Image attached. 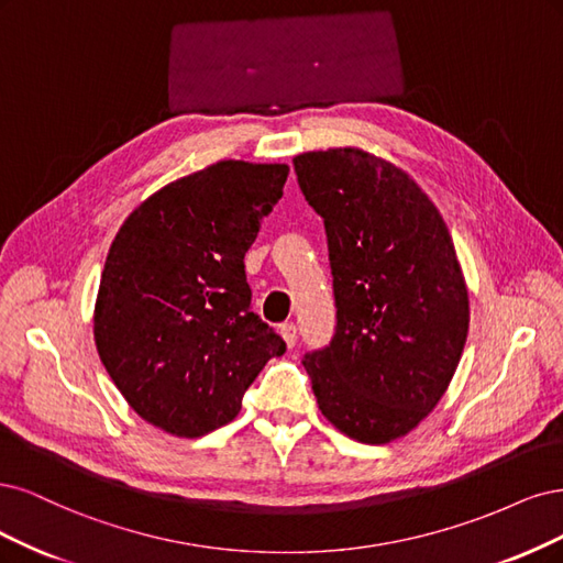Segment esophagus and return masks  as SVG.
<instances>
[{
  "instance_id": "34e87169",
  "label": "esophagus",
  "mask_w": 563,
  "mask_h": 563,
  "mask_svg": "<svg viewBox=\"0 0 563 563\" xmlns=\"http://www.w3.org/2000/svg\"><path fill=\"white\" fill-rule=\"evenodd\" d=\"M280 336L285 339L287 349H295V343H297V328H295V322L280 324Z\"/></svg>"
}]
</instances>
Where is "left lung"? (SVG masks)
<instances>
[{
    "instance_id": "1",
    "label": "left lung",
    "mask_w": 563,
    "mask_h": 563,
    "mask_svg": "<svg viewBox=\"0 0 563 563\" xmlns=\"http://www.w3.org/2000/svg\"><path fill=\"white\" fill-rule=\"evenodd\" d=\"M328 231L336 334L308 353L318 407L339 432L388 444L446 393L470 324L467 285L440 210L395 163L360 147L295 156Z\"/></svg>"
}]
</instances>
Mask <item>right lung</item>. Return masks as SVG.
I'll list each match as a JSON object with an SVG mask.
<instances>
[{
  "mask_svg": "<svg viewBox=\"0 0 563 563\" xmlns=\"http://www.w3.org/2000/svg\"><path fill=\"white\" fill-rule=\"evenodd\" d=\"M285 163L217 161L142 201L117 231L93 311L107 374L144 421L203 438L285 341L250 311L245 252L280 196Z\"/></svg>",
  "mask_w": 563,
  "mask_h": 563,
  "instance_id": "1",
  "label": "right lung"
}]
</instances>
